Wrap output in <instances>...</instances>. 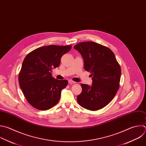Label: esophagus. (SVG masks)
<instances>
[{
    "instance_id": "1",
    "label": "esophagus",
    "mask_w": 146,
    "mask_h": 146,
    "mask_svg": "<svg viewBox=\"0 0 146 146\" xmlns=\"http://www.w3.org/2000/svg\"><path fill=\"white\" fill-rule=\"evenodd\" d=\"M68 82H69V84H75V83H76V82H74V81H72V80H69V81H68Z\"/></svg>"
}]
</instances>
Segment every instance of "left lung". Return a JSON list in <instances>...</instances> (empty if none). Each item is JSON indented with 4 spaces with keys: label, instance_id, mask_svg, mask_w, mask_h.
Returning <instances> with one entry per match:
<instances>
[{
    "label": "left lung",
    "instance_id": "obj_1",
    "mask_svg": "<svg viewBox=\"0 0 146 146\" xmlns=\"http://www.w3.org/2000/svg\"><path fill=\"white\" fill-rule=\"evenodd\" d=\"M82 56L85 70L91 73L92 85L82 84L77 100L82 107L97 111L107 106L119 88L121 69L114 53L107 47L94 42L74 46Z\"/></svg>",
    "mask_w": 146,
    "mask_h": 146
}]
</instances>
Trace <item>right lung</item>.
<instances>
[{
	"mask_svg": "<svg viewBox=\"0 0 146 146\" xmlns=\"http://www.w3.org/2000/svg\"><path fill=\"white\" fill-rule=\"evenodd\" d=\"M72 46L48 45L36 48L23 60L19 74V83L25 97L34 108L49 110L59 102L61 90L68 81L52 77L53 68L59 66L61 57Z\"/></svg>",
	"mask_w": 146,
	"mask_h": 146,
	"instance_id": "obj_1",
	"label": "right lung"
}]
</instances>
